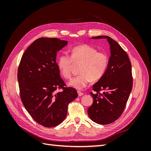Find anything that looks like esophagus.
Segmentation results:
<instances>
[{
    "label": "esophagus",
    "mask_w": 151,
    "mask_h": 151,
    "mask_svg": "<svg viewBox=\"0 0 151 151\" xmlns=\"http://www.w3.org/2000/svg\"><path fill=\"white\" fill-rule=\"evenodd\" d=\"M77 93H78V95L79 96H81L84 95V93L83 92H81V91H77Z\"/></svg>",
    "instance_id": "esophagus-1"
}]
</instances>
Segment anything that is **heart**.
I'll use <instances>...</instances> for the list:
<instances>
[{
  "mask_svg": "<svg viewBox=\"0 0 151 151\" xmlns=\"http://www.w3.org/2000/svg\"><path fill=\"white\" fill-rule=\"evenodd\" d=\"M109 58L107 54L98 52L95 48L84 44L73 48L70 56L63 53L58 58V70L65 79L71 77V68L73 63H81L80 74L72 79L68 85L77 89H83L91 80L98 81L104 76L108 66Z\"/></svg>",
  "mask_w": 151,
  "mask_h": 151,
  "instance_id": "heart-1",
  "label": "heart"
}]
</instances>
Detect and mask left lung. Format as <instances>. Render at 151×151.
<instances>
[{
  "instance_id": "8db88e82",
  "label": "left lung",
  "mask_w": 151,
  "mask_h": 151,
  "mask_svg": "<svg viewBox=\"0 0 151 151\" xmlns=\"http://www.w3.org/2000/svg\"><path fill=\"white\" fill-rule=\"evenodd\" d=\"M106 38L110 46L111 56L104 76L93 86L91 92L93 103L88 109L89 118L101 125L116 120L122 114L133 85L132 65L126 52L115 40L107 36L92 39ZM101 91L102 93H100Z\"/></svg>"
}]
</instances>
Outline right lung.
I'll return each instance as SVG.
<instances>
[{"mask_svg": "<svg viewBox=\"0 0 151 151\" xmlns=\"http://www.w3.org/2000/svg\"><path fill=\"white\" fill-rule=\"evenodd\" d=\"M67 43L57 38L36 40L22 55L18 67L21 101L31 116L45 127L60 124L68 104L78 96L74 88L66 87L56 62L57 53Z\"/></svg>", "mask_w": 151, "mask_h": 151, "instance_id": "add662e5", "label": "right lung"}]
</instances>
